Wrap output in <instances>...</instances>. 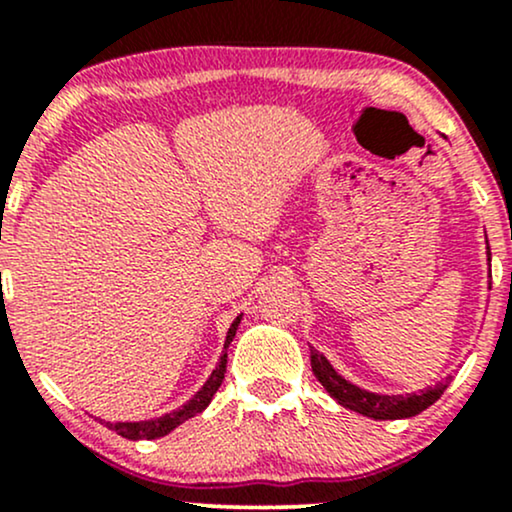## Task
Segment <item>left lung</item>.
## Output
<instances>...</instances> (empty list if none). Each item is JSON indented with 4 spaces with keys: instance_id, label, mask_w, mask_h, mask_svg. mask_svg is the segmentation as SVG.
Returning <instances> with one entry per match:
<instances>
[{
    "instance_id": "obj_1",
    "label": "left lung",
    "mask_w": 512,
    "mask_h": 512,
    "mask_svg": "<svg viewBox=\"0 0 512 512\" xmlns=\"http://www.w3.org/2000/svg\"><path fill=\"white\" fill-rule=\"evenodd\" d=\"M310 366H313L315 378L320 380L327 392H330L332 399H337L342 407L356 411V414H363L368 416V419H378V421L409 419V416L421 414V411L431 407L433 402H438L440 395L445 392V387H448L445 383H438L436 387H428V390L419 392V395H407V397L375 395V392H366L361 390V387L351 385L349 380H344L342 375L330 366V361H327L320 351L313 349V346H310Z\"/></svg>"
}]
</instances>
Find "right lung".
Returning a JSON list of instances; mask_svg holds the SVG:
<instances>
[{
  "label": "right lung",
  "instance_id": "right-lung-1",
  "mask_svg": "<svg viewBox=\"0 0 512 512\" xmlns=\"http://www.w3.org/2000/svg\"><path fill=\"white\" fill-rule=\"evenodd\" d=\"M240 325V317H236L231 325V330H228V337H226V344H223V354H221V361L219 366L214 368V373L209 375V380L204 383L202 390L197 392L195 397L190 399V402L185 404V407L170 411V414L161 416V419H154V421H137V424H110V421H103L105 426L113 428L115 433H120L122 438L127 440H142V438H161L166 436V433L173 431L175 426H180L182 421L192 419V416H197L199 411L207 409V404L211 402V397H214V392L219 390L221 383H223V375H226V363H228V344L233 342V337H236V330Z\"/></svg>",
  "mask_w": 512,
  "mask_h": 512
}]
</instances>
